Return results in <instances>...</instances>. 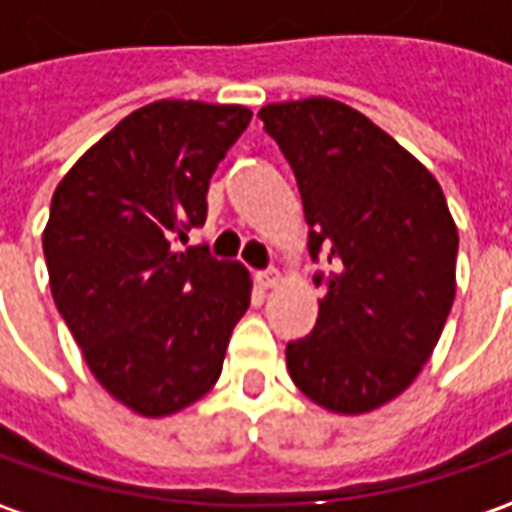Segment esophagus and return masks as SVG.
<instances>
[{
	"label": "esophagus",
	"instance_id": "obj_1",
	"mask_svg": "<svg viewBox=\"0 0 512 512\" xmlns=\"http://www.w3.org/2000/svg\"><path fill=\"white\" fill-rule=\"evenodd\" d=\"M280 280H283V274L277 272V269H266V272H257L255 274V283L260 289H277L280 286Z\"/></svg>",
	"mask_w": 512,
	"mask_h": 512
}]
</instances>
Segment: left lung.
I'll return each instance as SVG.
<instances>
[{
    "mask_svg": "<svg viewBox=\"0 0 512 512\" xmlns=\"http://www.w3.org/2000/svg\"><path fill=\"white\" fill-rule=\"evenodd\" d=\"M257 118L294 169L309 252L328 255L309 337L286 345L294 385L360 416L419 377L456 297L459 232L439 181L371 118L334 98L266 104Z\"/></svg>",
    "mask_w": 512,
    "mask_h": 512,
    "instance_id": "1",
    "label": "left lung"
}]
</instances>
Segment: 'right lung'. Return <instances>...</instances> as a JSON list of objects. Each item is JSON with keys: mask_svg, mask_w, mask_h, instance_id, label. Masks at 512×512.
<instances>
[{"mask_svg": "<svg viewBox=\"0 0 512 512\" xmlns=\"http://www.w3.org/2000/svg\"><path fill=\"white\" fill-rule=\"evenodd\" d=\"M240 104L161 98L121 118L67 169L42 232L50 291L98 385L161 419L218 382L252 277L206 246L209 178L249 127Z\"/></svg>", "mask_w": 512, "mask_h": 512, "instance_id": "right-lung-1", "label": "right lung"}]
</instances>
